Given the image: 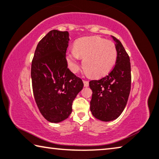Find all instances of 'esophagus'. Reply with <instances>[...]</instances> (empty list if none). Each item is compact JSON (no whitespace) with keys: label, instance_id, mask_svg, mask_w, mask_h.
Listing matches in <instances>:
<instances>
[{"label":"esophagus","instance_id":"34e87169","mask_svg":"<svg viewBox=\"0 0 159 159\" xmlns=\"http://www.w3.org/2000/svg\"><path fill=\"white\" fill-rule=\"evenodd\" d=\"M83 82H84V87L89 86V82L87 81V80H83Z\"/></svg>","mask_w":159,"mask_h":159}]
</instances>
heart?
Listing matches in <instances>:
<instances>
[{"instance_id": "obj_1", "label": "heart", "mask_w": 159, "mask_h": 159, "mask_svg": "<svg viewBox=\"0 0 159 159\" xmlns=\"http://www.w3.org/2000/svg\"><path fill=\"white\" fill-rule=\"evenodd\" d=\"M68 65L72 72L79 68L80 58H84L83 69L87 75L98 77L108 73L117 58L116 45L99 37H84L77 40L73 49L67 52Z\"/></svg>"}]
</instances>
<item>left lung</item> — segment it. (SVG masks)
<instances>
[{
	"mask_svg": "<svg viewBox=\"0 0 159 159\" xmlns=\"http://www.w3.org/2000/svg\"><path fill=\"white\" fill-rule=\"evenodd\" d=\"M116 42V64L108 75L99 80H91L92 90L90 110L95 118L110 121L118 118L125 108L131 90V63L129 56L118 39Z\"/></svg>",
	"mask_w": 159,
	"mask_h": 159,
	"instance_id": "left-lung-1",
	"label": "left lung"
}]
</instances>
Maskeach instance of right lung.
Listing matches in <instances>:
<instances>
[{"instance_id": "add662e5", "label": "right lung", "mask_w": 159, "mask_h": 159, "mask_svg": "<svg viewBox=\"0 0 159 159\" xmlns=\"http://www.w3.org/2000/svg\"><path fill=\"white\" fill-rule=\"evenodd\" d=\"M67 31L52 30L38 44L31 65L32 86L39 110L48 121L58 123L72 113V102L84 86L67 67Z\"/></svg>"}]
</instances>
